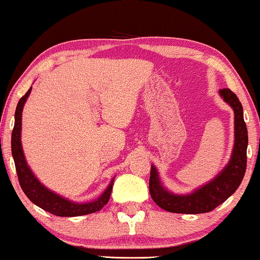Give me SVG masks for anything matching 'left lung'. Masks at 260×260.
Listing matches in <instances>:
<instances>
[{
  "mask_svg": "<svg viewBox=\"0 0 260 260\" xmlns=\"http://www.w3.org/2000/svg\"><path fill=\"white\" fill-rule=\"evenodd\" d=\"M220 96L235 112V146L231 159L220 173L207 184L189 194H173L161 184L155 166L151 167L149 193L159 207L172 213L198 214L214 210L237 191L246 171L247 128L244 121L243 106L231 89L219 90Z\"/></svg>",
  "mask_w": 260,
  "mask_h": 260,
  "instance_id": "left-lung-1",
  "label": "left lung"
}]
</instances>
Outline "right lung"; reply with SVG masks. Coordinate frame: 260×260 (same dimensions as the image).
I'll return each instance as SVG.
<instances>
[{
  "mask_svg": "<svg viewBox=\"0 0 260 260\" xmlns=\"http://www.w3.org/2000/svg\"><path fill=\"white\" fill-rule=\"evenodd\" d=\"M31 92V87L28 89L23 96L20 99L15 111V125L12 133V153L14 162H15L17 178H19L20 186L24 194L28 197L32 204L41 207L49 213L57 217H78V215H85L94 212L100 211L106 204L108 203L111 197L113 182L114 178L106 188V191L99 197L98 199L89 203H74L71 200L63 198V197L56 194L45 187L41 182L38 180L30 168L25 161L23 149L21 144V127H22V111H23L24 102Z\"/></svg>",
  "mask_w": 260,
  "mask_h": 260,
  "instance_id": "add662e5",
  "label": "right lung"
}]
</instances>
